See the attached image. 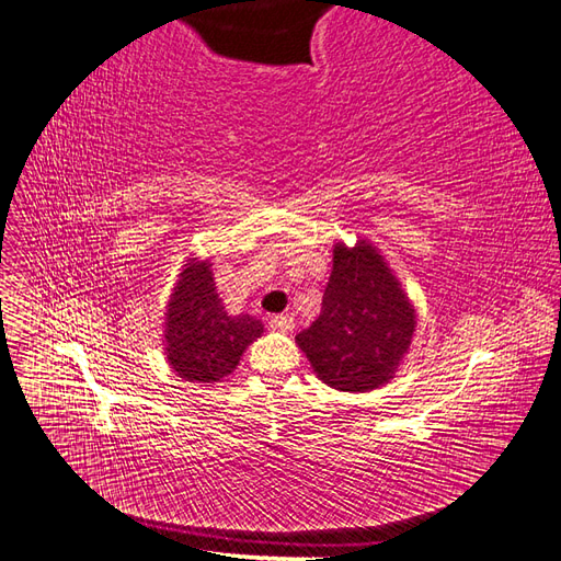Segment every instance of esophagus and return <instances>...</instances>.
Returning <instances> with one entry per match:
<instances>
[{
  "label": "esophagus",
  "mask_w": 561,
  "mask_h": 561,
  "mask_svg": "<svg viewBox=\"0 0 561 561\" xmlns=\"http://www.w3.org/2000/svg\"><path fill=\"white\" fill-rule=\"evenodd\" d=\"M268 328L278 330V332H290L295 328V320H293V316H271Z\"/></svg>",
  "instance_id": "34e87169"
}]
</instances>
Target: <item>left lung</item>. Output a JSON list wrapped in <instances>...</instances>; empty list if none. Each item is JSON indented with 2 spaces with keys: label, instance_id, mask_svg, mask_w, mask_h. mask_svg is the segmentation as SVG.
<instances>
[{
  "label": "left lung",
  "instance_id": "1",
  "mask_svg": "<svg viewBox=\"0 0 561 561\" xmlns=\"http://www.w3.org/2000/svg\"><path fill=\"white\" fill-rule=\"evenodd\" d=\"M416 313L379 250L334 245L320 316L295 339L320 381L365 393L396 377L412 344Z\"/></svg>",
  "mask_w": 561,
  "mask_h": 561
}]
</instances>
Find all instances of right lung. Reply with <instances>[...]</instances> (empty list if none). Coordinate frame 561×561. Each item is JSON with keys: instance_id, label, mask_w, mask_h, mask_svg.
Returning <instances> with one entry per match:
<instances>
[{"instance_id": "right-lung-1", "label": "right lung", "mask_w": 561, "mask_h": 561, "mask_svg": "<svg viewBox=\"0 0 561 561\" xmlns=\"http://www.w3.org/2000/svg\"><path fill=\"white\" fill-rule=\"evenodd\" d=\"M210 262L186 260L165 311V358L184 381H222L264 325L248 313L229 316L215 290Z\"/></svg>"}]
</instances>
